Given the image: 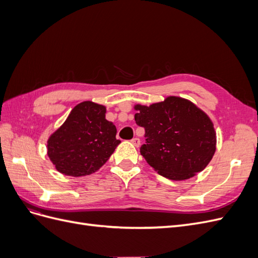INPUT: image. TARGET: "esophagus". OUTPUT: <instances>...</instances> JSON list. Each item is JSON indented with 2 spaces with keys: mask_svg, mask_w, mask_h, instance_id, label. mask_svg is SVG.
Instances as JSON below:
<instances>
[{
  "mask_svg": "<svg viewBox=\"0 0 258 258\" xmlns=\"http://www.w3.org/2000/svg\"><path fill=\"white\" fill-rule=\"evenodd\" d=\"M131 143L134 144L136 147H139L140 146V139L139 138H134L131 140Z\"/></svg>",
  "mask_w": 258,
  "mask_h": 258,
  "instance_id": "34e87169",
  "label": "esophagus"
}]
</instances>
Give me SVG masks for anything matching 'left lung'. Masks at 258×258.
Returning <instances> with one entry per match:
<instances>
[{"instance_id": "1", "label": "left lung", "mask_w": 258, "mask_h": 258, "mask_svg": "<svg viewBox=\"0 0 258 258\" xmlns=\"http://www.w3.org/2000/svg\"><path fill=\"white\" fill-rule=\"evenodd\" d=\"M135 119L145 128L140 153L158 174L184 181L201 172L216 151V131L206 112L191 101L169 96L151 105L136 104Z\"/></svg>"}]
</instances>
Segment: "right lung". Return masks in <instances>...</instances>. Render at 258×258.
Masks as SVG:
<instances>
[{
  "label": "right lung",
  "mask_w": 258,
  "mask_h": 258,
  "mask_svg": "<svg viewBox=\"0 0 258 258\" xmlns=\"http://www.w3.org/2000/svg\"><path fill=\"white\" fill-rule=\"evenodd\" d=\"M106 107L84 101L73 107L68 118L49 136L47 155L60 173L80 177L95 173L120 143L117 130L105 118Z\"/></svg>",
  "instance_id": "add662e5"
}]
</instances>
